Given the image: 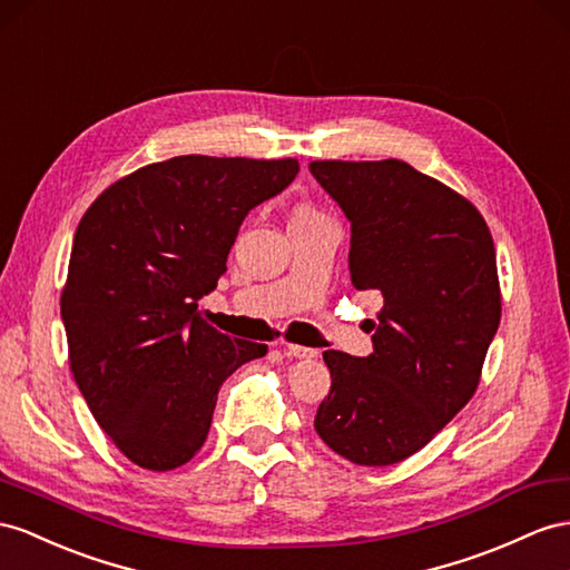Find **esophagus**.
<instances>
[{"label": "esophagus", "instance_id": "1", "mask_svg": "<svg viewBox=\"0 0 570 570\" xmlns=\"http://www.w3.org/2000/svg\"><path fill=\"white\" fill-rule=\"evenodd\" d=\"M284 354L286 356H294V358H315L317 356V348L301 346V344H286L284 346Z\"/></svg>", "mask_w": 570, "mask_h": 570}]
</instances>
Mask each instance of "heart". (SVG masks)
Listing matches in <instances>:
<instances>
[{
	"label": "heart",
	"instance_id": "heart-1",
	"mask_svg": "<svg viewBox=\"0 0 570 570\" xmlns=\"http://www.w3.org/2000/svg\"><path fill=\"white\" fill-rule=\"evenodd\" d=\"M301 214H315V212H301Z\"/></svg>",
	"mask_w": 570,
	"mask_h": 570
}]
</instances>
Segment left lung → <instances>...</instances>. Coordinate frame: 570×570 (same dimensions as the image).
Instances as JSON below:
<instances>
[{"mask_svg":"<svg viewBox=\"0 0 570 570\" xmlns=\"http://www.w3.org/2000/svg\"><path fill=\"white\" fill-rule=\"evenodd\" d=\"M311 173L352 222V284L385 301L371 356L323 354L332 387L315 431L348 462L395 464L476 392L501 323L491 230L470 199L397 158L313 160Z\"/></svg>","mask_w":570,"mask_h":570,"instance_id":"8db88e82","label":"left lung"}]
</instances>
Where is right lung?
Segmentation results:
<instances>
[{"instance_id":"obj_1","label":"right lung","mask_w":570,"mask_h":570,"mask_svg":"<svg viewBox=\"0 0 570 570\" xmlns=\"http://www.w3.org/2000/svg\"><path fill=\"white\" fill-rule=\"evenodd\" d=\"M296 173V158L175 156L112 183L81 216L60 301L69 366L100 429L144 470L193 460L218 387L267 354L197 308L247 212Z\"/></svg>"}]
</instances>
